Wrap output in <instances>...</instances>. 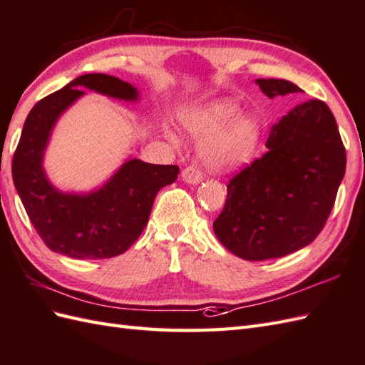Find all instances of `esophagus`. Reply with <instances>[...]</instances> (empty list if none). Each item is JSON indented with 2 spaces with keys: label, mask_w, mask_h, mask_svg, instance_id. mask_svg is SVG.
<instances>
[{
  "label": "esophagus",
  "mask_w": 365,
  "mask_h": 365,
  "mask_svg": "<svg viewBox=\"0 0 365 365\" xmlns=\"http://www.w3.org/2000/svg\"><path fill=\"white\" fill-rule=\"evenodd\" d=\"M181 178H182V181H184L185 184H193V185H197V184H200V182H201V180H202V175H201V172L198 170L197 167L190 165V167H185L184 170L181 172Z\"/></svg>",
  "instance_id": "34e87169"
}]
</instances>
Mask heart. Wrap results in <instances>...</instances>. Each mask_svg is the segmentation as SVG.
Masks as SVG:
<instances>
[{"label":"heart","instance_id":"obj_1","mask_svg":"<svg viewBox=\"0 0 365 365\" xmlns=\"http://www.w3.org/2000/svg\"><path fill=\"white\" fill-rule=\"evenodd\" d=\"M181 125L190 138L202 140V163L218 173L250 164L263 138L262 122L254 114L242 113V105L230 97H218L187 111ZM165 135L180 142L173 130L165 128Z\"/></svg>","mask_w":365,"mask_h":365}]
</instances>
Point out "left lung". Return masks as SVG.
<instances>
[{"mask_svg": "<svg viewBox=\"0 0 365 365\" xmlns=\"http://www.w3.org/2000/svg\"><path fill=\"white\" fill-rule=\"evenodd\" d=\"M262 93H302L282 78H257ZM262 158L230 180L213 232L240 259H279L308 246L330 215L345 175V148L322 101L296 105L271 127Z\"/></svg>", "mask_w": 365, "mask_h": 365, "instance_id": "8db88e82", "label": "left lung"}]
</instances>
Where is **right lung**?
<instances>
[{
  "mask_svg": "<svg viewBox=\"0 0 365 365\" xmlns=\"http://www.w3.org/2000/svg\"><path fill=\"white\" fill-rule=\"evenodd\" d=\"M90 90L135 103L139 90L106 74H85L44 97L26 118L12 161V178L28 217L51 251L76 260L110 259L145 229L156 193L176 181L180 167L127 158L99 187L63 192L44 170V153L58 119Z\"/></svg>",
  "mask_w": 365,
  "mask_h": 365,
  "instance_id": "right-lung-1",
  "label": "right lung"
}]
</instances>
